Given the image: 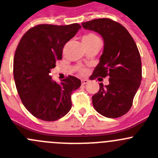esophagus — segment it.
Instances as JSON below:
<instances>
[{
    "instance_id": "1",
    "label": "esophagus",
    "mask_w": 158,
    "mask_h": 158,
    "mask_svg": "<svg viewBox=\"0 0 158 158\" xmlns=\"http://www.w3.org/2000/svg\"><path fill=\"white\" fill-rule=\"evenodd\" d=\"M89 82V80L88 79H82V85H86Z\"/></svg>"
}]
</instances>
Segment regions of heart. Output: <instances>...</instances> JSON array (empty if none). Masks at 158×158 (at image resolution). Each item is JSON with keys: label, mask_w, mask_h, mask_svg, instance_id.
<instances>
[{"label": "heart", "mask_w": 158, "mask_h": 158, "mask_svg": "<svg viewBox=\"0 0 158 158\" xmlns=\"http://www.w3.org/2000/svg\"><path fill=\"white\" fill-rule=\"evenodd\" d=\"M82 42L84 46H87V45L100 44L101 41L100 38L98 37V35H95L94 33H91V32H90V33L85 34V35L82 37ZM80 72L82 75H85V74L87 72V71L85 70V69H81Z\"/></svg>", "instance_id": "obj_1"}]
</instances>
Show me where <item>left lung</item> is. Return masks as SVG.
Listing matches in <instances>:
<instances>
[{"label": "left lung", "instance_id": "left-lung-1", "mask_svg": "<svg viewBox=\"0 0 158 158\" xmlns=\"http://www.w3.org/2000/svg\"><path fill=\"white\" fill-rule=\"evenodd\" d=\"M82 27L98 33L104 40L100 61L92 79L109 76V84L100 83L92 97L95 110L108 118H117L130 110L142 81L139 49L127 29L112 19H96L82 23Z\"/></svg>", "mask_w": 158, "mask_h": 158}]
</instances>
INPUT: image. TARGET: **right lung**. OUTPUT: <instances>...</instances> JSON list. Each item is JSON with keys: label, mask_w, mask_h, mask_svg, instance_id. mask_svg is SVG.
Returning a JSON list of instances; mask_svg holds the SVG:
<instances>
[{"label": "right lung", "mask_w": 158, "mask_h": 158, "mask_svg": "<svg viewBox=\"0 0 158 158\" xmlns=\"http://www.w3.org/2000/svg\"><path fill=\"white\" fill-rule=\"evenodd\" d=\"M80 28L78 23L39 24L28 30L17 46L13 63L17 91L25 108L40 120H57L72 108V93L81 81L69 76L58 84L49 73L62 59L65 44Z\"/></svg>", "instance_id": "right-lung-1"}]
</instances>
